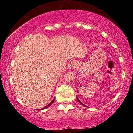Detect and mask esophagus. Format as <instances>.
Listing matches in <instances>:
<instances>
[{
    "label": "esophagus",
    "instance_id": "obj_1",
    "mask_svg": "<svg viewBox=\"0 0 133 133\" xmlns=\"http://www.w3.org/2000/svg\"><path fill=\"white\" fill-rule=\"evenodd\" d=\"M76 65H77V64H76V62L75 61L71 62L69 64V68L70 69H74L75 68H76Z\"/></svg>",
    "mask_w": 133,
    "mask_h": 133
}]
</instances>
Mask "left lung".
Listing matches in <instances>:
<instances>
[{"mask_svg":"<svg viewBox=\"0 0 133 133\" xmlns=\"http://www.w3.org/2000/svg\"><path fill=\"white\" fill-rule=\"evenodd\" d=\"M76 99H77L78 102H79V103H80V104H82V105H84V106H85V105H84V104H83V103H82V102H81V101H80V100H79V99H78V97H77V96H76ZM85 107H87V106H85Z\"/></svg>","mask_w":133,"mask_h":133,"instance_id":"left-lung-1","label":"left lung"}]
</instances>
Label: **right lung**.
<instances>
[{
    "label": "right lung",
    "instance_id": "1",
    "mask_svg": "<svg viewBox=\"0 0 133 133\" xmlns=\"http://www.w3.org/2000/svg\"><path fill=\"white\" fill-rule=\"evenodd\" d=\"M54 100H55V98H53V100H52V101L51 102L49 103V104H48V105H46V106H45V107H44V108H41V109H40L39 110H43V109H45L48 108V107H49V106H50V105H51L52 104H53V102H54Z\"/></svg>",
    "mask_w": 133,
    "mask_h": 133
}]
</instances>
